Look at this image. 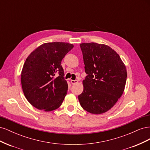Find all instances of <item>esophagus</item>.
Masks as SVG:
<instances>
[{
    "label": "esophagus",
    "mask_w": 150,
    "mask_h": 150,
    "mask_svg": "<svg viewBox=\"0 0 150 150\" xmlns=\"http://www.w3.org/2000/svg\"><path fill=\"white\" fill-rule=\"evenodd\" d=\"M78 82V80H76V79H75V80H71V83L72 84H75Z\"/></svg>",
    "instance_id": "34e87169"
}]
</instances>
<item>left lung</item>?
Returning <instances> with one entry per match:
<instances>
[{
	"instance_id": "8db88e82",
	"label": "left lung",
	"mask_w": 150,
	"mask_h": 150,
	"mask_svg": "<svg viewBox=\"0 0 150 150\" xmlns=\"http://www.w3.org/2000/svg\"><path fill=\"white\" fill-rule=\"evenodd\" d=\"M80 47L87 76L79 101L86 111L102 114L110 110L123 93L126 67L118 54L106 45L83 43Z\"/></svg>"
}]
</instances>
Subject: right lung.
<instances>
[{
    "label": "right lung",
    "instance_id": "obj_1",
    "mask_svg": "<svg viewBox=\"0 0 150 150\" xmlns=\"http://www.w3.org/2000/svg\"><path fill=\"white\" fill-rule=\"evenodd\" d=\"M71 44H42L26 59L21 73L24 96L35 108L51 111L59 107L67 94L62 59L73 48Z\"/></svg>",
    "mask_w": 150,
    "mask_h": 150
}]
</instances>
